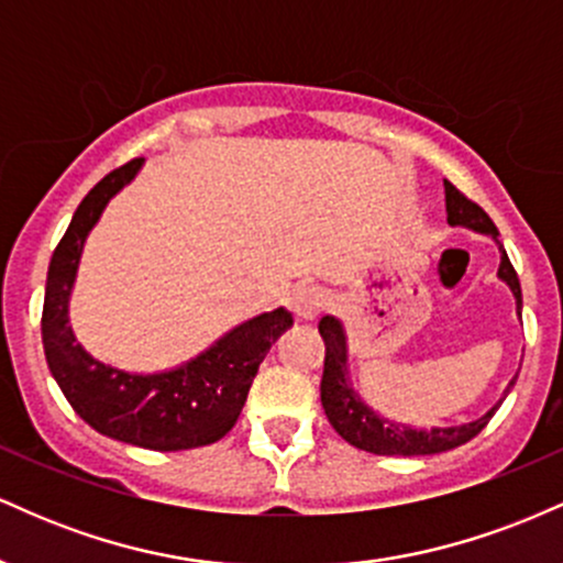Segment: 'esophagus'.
<instances>
[{
    "label": "esophagus",
    "instance_id": "obj_1",
    "mask_svg": "<svg viewBox=\"0 0 563 563\" xmlns=\"http://www.w3.org/2000/svg\"><path fill=\"white\" fill-rule=\"evenodd\" d=\"M325 307V294L318 288H309V286H296L290 290V309H294L296 320H314Z\"/></svg>",
    "mask_w": 563,
    "mask_h": 563
}]
</instances>
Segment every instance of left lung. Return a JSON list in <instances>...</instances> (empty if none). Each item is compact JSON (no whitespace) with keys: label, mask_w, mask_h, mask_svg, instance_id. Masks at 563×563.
<instances>
[{"label":"left lung","mask_w":563,"mask_h":563,"mask_svg":"<svg viewBox=\"0 0 563 563\" xmlns=\"http://www.w3.org/2000/svg\"><path fill=\"white\" fill-rule=\"evenodd\" d=\"M444 209H448V222L452 228H466L482 235H489L500 249V267H497V280H503L510 288L516 299V314L521 318V286L519 275H516L514 264L508 262L506 249L500 243V232L493 224L479 206L474 200H468L463 192H457L450 183H444ZM320 335L325 341V371H322V384H320V399L325 407L328 421L344 442L354 444L357 450L373 452V455H402V457H416V455H437V452H448L461 448L474 439L484 426L489 423V418L495 416L497 407L503 405V399L508 397L510 386L516 384V373L506 386V391L500 394V399L489 407L487 412L474 421L461 423V426H431V429H416V426H407L399 421H389L386 416L373 410L371 405L360 397V391L352 384V371H349V335L344 322L333 314H325L320 320Z\"/></svg>","instance_id":"left-lung-1"}]
</instances>
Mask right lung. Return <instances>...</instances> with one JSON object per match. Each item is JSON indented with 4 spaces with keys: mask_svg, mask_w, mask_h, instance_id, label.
I'll list each match as a JSON object with an SVG mask.
<instances>
[{
    "mask_svg": "<svg viewBox=\"0 0 563 563\" xmlns=\"http://www.w3.org/2000/svg\"><path fill=\"white\" fill-rule=\"evenodd\" d=\"M145 158L100 179L81 200L47 269L42 344L49 373L76 416L102 437L145 450H192L217 442L235 426L262 360L294 325L286 307L238 322L196 357L156 373L102 363L76 341L70 294L89 232L102 211L137 177Z\"/></svg>",
    "mask_w": 563,
    "mask_h": 563,
    "instance_id": "right-lung-1",
    "label": "right lung"
}]
</instances>
